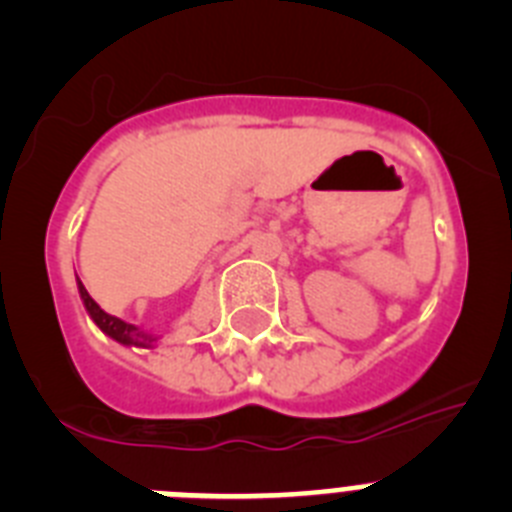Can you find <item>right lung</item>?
Returning a JSON list of instances; mask_svg holds the SVG:
<instances>
[{
	"instance_id": "add662e5",
	"label": "right lung",
	"mask_w": 512,
	"mask_h": 512,
	"mask_svg": "<svg viewBox=\"0 0 512 512\" xmlns=\"http://www.w3.org/2000/svg\"><path fill=\"white\" fill-rule=\"evenodd\" d=\"M76 287H79V297H81V302H84V307H87L89 318H92V323L102 330L104 336L112 338V341H117L120 346L156 348L158 338L161 336H156V333H151V330H143L140 325L128 323V320L115 318V315H110V312H104L102 307L92 300V295L87 292V287L79 282V277H76Z\"/></svg>"
}]
</instances>
